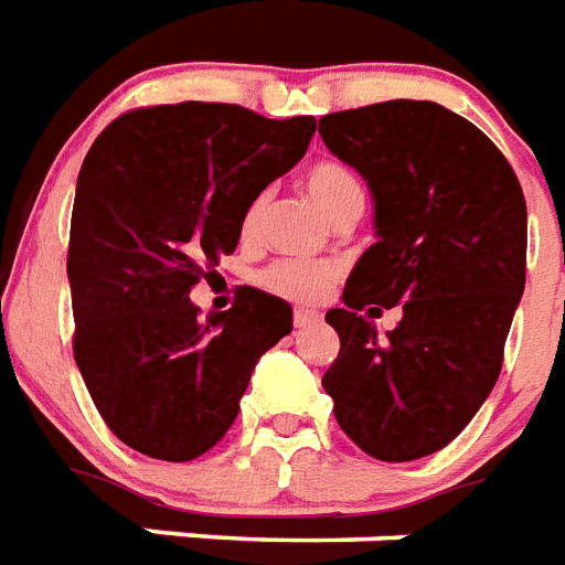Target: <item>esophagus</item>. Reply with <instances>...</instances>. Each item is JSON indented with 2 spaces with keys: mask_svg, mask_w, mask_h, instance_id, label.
Masks as SVG:
<instances>
[{
  "mask_svg": "<svg viewBox=\"0 0 565 565\" xmlns=\"http://www.w3.org/2000/svg\"><path fill=\"white\" fill-rule=\"evenodd\" d=\"M317 320H320V313L311 311V308H296V311H292V326H296V329H308V326H313Z\"/></svg>",
  "mask_w": 565,
  "mask_h": 565,
  "instance_id": "34e87169",
  "label": "esophagus"
}]
</instances>
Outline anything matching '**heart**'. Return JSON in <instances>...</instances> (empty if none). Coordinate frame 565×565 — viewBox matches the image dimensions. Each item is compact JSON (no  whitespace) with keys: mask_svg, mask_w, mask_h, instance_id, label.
I'll return each mask as SVG.
<instances>
[{"mask_svg":"<svg viewBox=\"0 0 565 565\" xmlns=\"http://www.w3.org/2000/svg\"><path fill=\"white\" fill-rule=\"evenodd\" d=\"M301 186H305L308 198L317 204V210L322 215H329L331 222L338 215L364 206V183H361V178L350 166H343L338 159L313 162L305 171ZM260 215H264L260 201H252V204L245 206L243 225H239L245 239L257 234ZM257 281H260V287H266L275 296H284V299L313 301L320 299L322 292L331 287V281H334V266L308 264V260H275V264H269L264 273L257 275Z\"/></svg>","mask_w":565,"mask_h":565,"instance_id":"heart-1","label":"heart"}]
</instances>
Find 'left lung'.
Listing matches in <instances>:
<instances>
[{"label": "left lung", "mask_w": 565, "mask_h": 565, "mask_svg": "<svg viewBox=\"0 0 565 565\" xmlns=\"http://www.w3.org/2000/svg\"><path fill=\"white\" fill-rule=\"evenodd\" d=\"M320 136L367 180L379 236L347 278L343 308L326 313L340 352L322 387L364 454L412 462L450 445L501 376L524 292L522 186L492 139L438 103L331 111ZM370 303L404 308L385 339Z\"/></svg>", "instance_id": "obj_1"}]
</instances>
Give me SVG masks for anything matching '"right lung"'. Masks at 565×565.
I'll use <instances>...</instances> for the list:
<instances>
[{"label": "right lung", "mask_w": 565, "mask_h": 565, "mask_svg": "<svg viewBox=\"0 0 565 565\" xmlns=\"http://www.w3.org/2000/svg\"><path fill=\"white\" fill-rule=\"evenodd\" d=\"M317 120L231 103L150 106L111 120L82 162L67 278L73 359L94 406L132 450L189 462L239 412L254 364L292 308L243 287L198 317L189 292L239 243L245 206L308 150Z\"/></svg>", "instance_id": "add662e5"}]
</instances>
